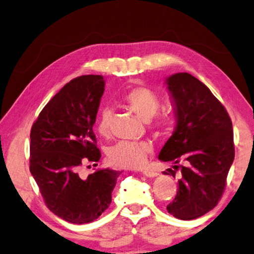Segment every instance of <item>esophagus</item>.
I'll use <instances>...</instances> for the list:
<instances>
[{
    "label": "esophagus",
    "instance_id": "34e87169",
    "mask_svg": "<svg viewBox=\"0 0 254 254\" xmlns=\"http://www.w3.org/2000/svg\"><path fill=\"white\" fill-rule=\"evenodd\" d=\"M143 175L147 176V177L152 178V177H157L158 173H156V171H151V170H144L143 171Z\"/></svg>",
    "mask_w": 254,
    "mask_h": 254
}]
</instances>
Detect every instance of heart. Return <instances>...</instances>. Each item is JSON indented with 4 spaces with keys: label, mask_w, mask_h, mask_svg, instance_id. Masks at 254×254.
Segmentation results:
<instances>
[{
    "label": "heart",
    "mask_w": 254,
    "mask_h": 254,
    "mask_svg": "<svg viewBox=\"0 0 254 254\" xmlns=\"http://www.w3.org/2000/svg\"><path fill=\"white\" fill-rule=\"evenodd\" d=\"M121 104L137 118L144 122L152 120L150 127L156 130H162L169 126L171 117L169 113L156 114L160 100L152 89L144 85H135L127 89L121 97ZM156 117H154V115ZM112 112L109 109H103L97 123V131L103 136L110 134ZM152 152L151 144L148 142H119L110 148L107 159L113 167L117 168L136 169L145 165L148 157Z\"/></svg>",
    "instance_id": "1"
}]
</instances>
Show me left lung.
Returning a JSON list of instances; mask_svg holds the SVG:
<instances>
[{"instance_id":"1","label":"left lung","mask_w":254,"mask_h":254,"mask_svg":"<svg viewBox=\"0 0 254 254\" xmlns=\"http://www.w3.org/2000/svg\"><path fill=\"white\" fill-rule=\"evenodd\" d=\"M166 84L176 127L158 158L174 163L163 174H182L167 210L179 220H195L213 209L224 191L234 160L233 127L225 107L196 77L177 72Z\"/></svg>"}]
</instances>
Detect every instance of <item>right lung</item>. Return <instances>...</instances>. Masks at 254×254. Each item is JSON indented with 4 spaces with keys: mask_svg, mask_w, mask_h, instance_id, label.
Listing matches in <instances>:
<instances>
[{
    "mask_svg": "<svg viewBox=\"0 0 254 254\" xmlns=\"http://www.w3.org/2000/svg\"><path fill=\"white\" fill-rule=\"evenodd\" d=\"M104 87L101 75L70 80L40 112L30 133V173L47 207L72 224L101 216L121 174L106 168L79 175L84 163L101 159L93 126Z\"/></svg>",
    "mask_w": 254,
    "mask_h": 254,
    "instance_id": "obj_1",
    "label": "right lung"
}]
</instances>
